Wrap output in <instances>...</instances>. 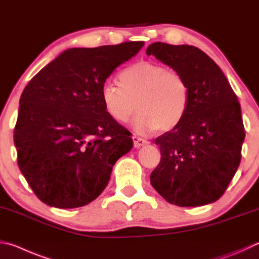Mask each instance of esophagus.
Listing matches in <instances>:
<instances>
[{
  "label": "esophagus",
  "mask_w": 259,
  "mask_h": 259,
  "mask_svg": "<svg viewBox=\"0 0 259 259\" xmlns=\"http://www.w3.org/2000/svg\"><path fill=\"white\" fill-rule=\"evenodd\" d=\"M133 139H134V145H135L136 148L143 147V146H146V145L149 144V142H147L146 139H143L140 137H136V136H135V137H133Z\"/></svg>",
  "instance_id": "esophagus-1"
}]
</instances>
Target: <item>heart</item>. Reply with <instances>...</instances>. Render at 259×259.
Segmentation results:
<instances>
[{"mask_svg":"<svg viewBox=\"0 0 259 259\" xmlns=\"http://www.w3.org/2000/svg\"><path fill=\"white\" fill-rule=\"evenodd\" d=\"M120 84L105 82L103 106L112 119L125 123L136 107L134 128L139 134L168 131L180 123L189 105V86L180 72L153 61H138L119 76Z\"/></svg>","mask_w":259,"mask_h":259,"instance_id":"1","label":"heart"}]
</instances>
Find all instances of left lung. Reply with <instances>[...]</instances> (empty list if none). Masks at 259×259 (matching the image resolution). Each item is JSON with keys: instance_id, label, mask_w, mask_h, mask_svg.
Segmentation results:
<instances>
[{"instance_id": "left-lung-1", "label": "left lung", "mask_w": 259, "mask_h": 259, "mask_svg": "<svg viewBox=\"0 0 259 259\" xmlns=\"http://www.w3.org/2000/svg\"><path fill=\"white\" fill-rule=\"evenodd\" d=\"M146 53L180 72L190 92L182 121L155 139L161 162L150 183L181 207L214 203L240 164L244 128L238 97L219 65L198 48L156 41Z\"/></svg>"}]
</instances>
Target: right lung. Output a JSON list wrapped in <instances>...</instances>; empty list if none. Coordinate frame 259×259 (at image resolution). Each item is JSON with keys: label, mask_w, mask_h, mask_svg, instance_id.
<instances>
[{"label": "right lung", "mask_w": 259, "mask_h": 259, "mask_svg": "<svg viewBox=\"0 0 259 259\" xmlns=\"http://www.w3.org/2000/svg\"><path fill=\"white\" fill-rule=\"evenodd\" d=\"M144 41L61 53L28 82L15 128L18 165L44 204L81 207L110 181L115 162L133 148L129 130L106 113L101 89Z\"/></svg>", "instance_id": "1"}]
</instances>
